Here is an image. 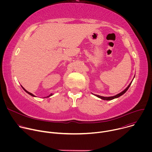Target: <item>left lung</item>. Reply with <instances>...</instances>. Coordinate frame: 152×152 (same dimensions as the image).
<instances>
[{"mask_svg":"<svg viewBox=\"0 0 152 152\" xmlns=\"http://www.w3.org/2000/svg\"><path fill=\"white\" fill-rule=\"evenodd\" d=\"M132 82H131V83H130V84L128 85L127 87L123 91H122L121 93H119V94H117V95H115V96H111V97H103V96H99V95H96V96H97L99 98H100V99H103V100H113V99H115V98H117V97L121 96V95H123V94H124V93L127 91V90H128L129 88L130 85H131V83H132Z\"/></svg>","mask_w":152,"mask_h":152,"instance_id":"8db88e82","label":"left lung"}]
</instances>
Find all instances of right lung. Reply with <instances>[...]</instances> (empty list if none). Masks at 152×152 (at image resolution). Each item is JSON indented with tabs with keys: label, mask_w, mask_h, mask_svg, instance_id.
<instances>
[{
	"label": "right lung",
	"mask_w": 152,
	"mask_h": 152,
	"mask_svg": "<svg viewBox=\"0 0 152 152\" xmlns=\"http://www.w3.org/2000/svg\"><path fill=\"white\" fill-rule=\"evenodd\" d=\"M21 87H22V88H23V90H25V91H26V93H28V94H30V95H31V96H34V94H32V93H29V92H28V91H26V90H25V88H23V86H21ZM51 95H52V94H50V95H49V96H51ZM49 96H48V97H49Z\"/></svg>",
	"instance_id": "add662e5"
}]
</instances>
